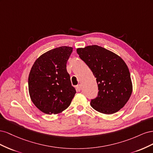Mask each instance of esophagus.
Listing matches in <instances>:
<instances>
[{
  "label": "esophagus",
  "instance_id": "1",
  "mask_svg": "<svg viewBox=\"0 0 153 153\" xmlns=\"http://www.w3.org/2000/svg\"><path fill=\"white\" fill-rule=\"evenodd\" d=\"M81 89H82V86H81V85L79 84V85L76 86V91H77L80 92V91H81Z\"/></svg>",
  "mask_w": 153,
  "mask_h": 153
}]
</instances>
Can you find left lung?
<instances>
[{
	"instance_id": "1",
	"label": "left lung",
	"mask_w": 153,
	"mask_h": 153,
	"mask_svg": "<svg viewBox=\"0 0 153 153\" xmlns=\"http://www.w3.org/2000/svg\"><path fill=\"white\" fill-rule=\"evenodd\" d=\"M76 52L98 83V94L91 100L92 107L104 114L118 112L128 102L133 91L126 64L116 53L98 45L78 48Z\"/></svg>"
}]
</instances>
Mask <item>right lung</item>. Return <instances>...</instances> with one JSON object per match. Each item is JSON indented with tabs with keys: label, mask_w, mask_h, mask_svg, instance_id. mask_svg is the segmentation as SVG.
Returning a JSON list of instances; mask_svg holds the SVG:
<instances>
[{
	"label": "right lung",
	"mask_w": 153,
	"mask_h": 153,
	"mask_svg": "<svg viewBox=\"0 0 153 153\" xmlns=\"http://www.w3.org/2000/svg\"><path fill=\"white\" fill-rule=\"evenodd\" d=\"M73 51L71 47H60L44 53L36 60L29 75L31 101L41 112L58 114L70 105L76 93L66 63Z\"/></svg>",
	"instance_id": "obj_1"
}]
</instances>
